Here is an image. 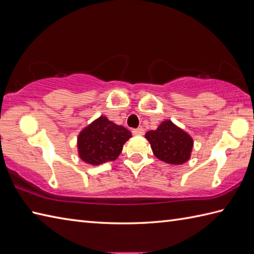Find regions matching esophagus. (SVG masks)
<instances>
[{"instance_id": "34e87169", "label": "esophagus", "mask_w": 254, "mask_h": 254, "mask_svg": "<svg viewBox=\"0 0 254 254\" xmlns=\"http://www.w3.org/2000/svg\"><path fill=\"white\" fill-rule=\"evenodd\" d=\"M132 133L134 135H144V128L143 127H137V128H134L132 131Z\"/></svg>"}]
</instances>
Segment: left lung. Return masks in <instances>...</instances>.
Here are the masks:
<instances>
[{
	"label": "left lung",
	"mask_w": 254,
	"mask_h": 254,
	"mask_svg": "<svg viewBox=\"0 0 254 254\" xmlns=\"http://www.w3.org/2000/svg\"><path fill=\"white\" fill-rule=\"evenodd\" d=\"M154 155L171 165H181L190 158L193 141L191 136L171 121H164L157 130L145 134Z\"/></svg>",
	"instance_id": "obj_1"
}]
</instances>
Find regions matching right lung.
I'll list each match as a JSON object with an SVG mask.
<instances>
[{
	"mask_svg": "<svg viewBox=\"0 0 254 254\" xmlns=\"http://www.w3.org/2000/svg\"><path fill=\"white\" fill-rule=\"evenodd\" d=\"M130 137L132 134L126 127L100 117L78 135L79 157L90 165L116 160L122 152L123 144Z\"/></svg>",
	"mask_w": 254,
	"mask_h": 254,
	"instance_id": "obj_1",
	"label": "right lung"
}]
</instances>
